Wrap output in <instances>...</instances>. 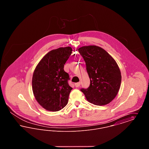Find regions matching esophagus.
<instances>
[{
    "instance_id": "obj_1",
    "label": "esophagus",
    "mask_w": 149,
    "mask_h": 149,
    "mask_svg": "<svg viewBox=\"0 0 149 149\" xmlns=\"http://www.w3.org/2000/svg\"><path fill=\"white\" fill-rule=\"evenodd\" d=\"M80 84H81L80 82H78V83H75V86L76 87H79L80 85Z\"/></svg>"
}]
</instances>
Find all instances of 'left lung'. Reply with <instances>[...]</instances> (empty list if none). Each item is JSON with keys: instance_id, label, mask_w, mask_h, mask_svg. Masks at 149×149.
I'll use <instances>...</instances> for the list:
<instances>
[{"instance_id": "left-lung-1", "label": "left lung", "mask_w": 149, "mask_h": 149, "mask_svg": "<svg viewBox=\"0 0 149 149\" xmlns=\"http://www.w3.org/2000/svg\"><path fill=\"white\" fill-rule=\"evenodd\" d=\"M90 78V86L81 89L88 102L97 106L109 103L120 88L121 73L116 61L102 47L90 45L80 47Z\"/></svg>"}]
</instances>
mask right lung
I'll list each match as a JSON object with an SVG mask.
<instances>
[{
	"mask_svg": "<svg viewBox=\"0 0 149 149\" xmlns=\"http://www.w3.org/2000/svg\"><path fill=\"white\" fill-rule=\"evenodd\" d=\"M71 53L69 46L51 50L43 57L33 71V95L39 104L47 111H58L68 103L72 88L68 84L69 76L64 67Z\"/></svg>",
	"mask_w": 149,
	"mask_h": 149,
	"instance_id": "add662e5",
	"label": "right lung"
}]
</instances>
